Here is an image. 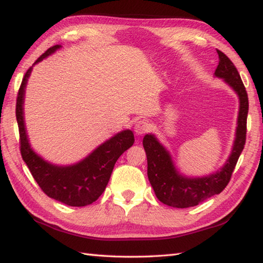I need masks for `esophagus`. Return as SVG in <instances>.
<instances>
[{
    "instance_id": "1",
    "label": "esophagus",
    "mask_w": 263,
    "mask_h": 263,
    "mask_svg": "<svg viewBox=\"0 0 263 263\" xmlns=\"http://www.w3.org/2000/svg\"><path fill=\"white\" fill-rule=\"evenodd\" d=\"M148 130H149V124L146 121L137 122V124L135 125V132L137 136L144 135V133H146Z\"/></svg>"
}]
</instances>
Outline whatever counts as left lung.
I'll list each match as a JSON object with an SVG mask.
<instances>
[{"label": "left lung", "instance_id": "8db88e82", "mask_svg": "<svg viewBox=\"0 0 263 263\" xmlns=\"http://www.w3.org/2000/svg\"><path fill=\"white\" fill-rule=\"evenodd\" d=\"M219 64L215 77L224 80L239 97V114L235 138L230 157L222 167L206 176L189 177L177 171L169 151L152 133L144 137L147 155V176L149 183L160 202L173 208H190L197 205L213 195L220 194L230 182L231 175L241 154L246 141V123L248 114V96L237 68L228 57L217 50Z\"/></svg>", "mask_w": 263, "mask_h": 263}]
</instances>
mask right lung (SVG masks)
<instances>
[{"instance_id":"right-lung-1","label":"right lung","mask_w":263,"mask_h":263,"mask_svg":"<svg viewBox=\"0 0 263 263\" xmlns=\"http://www.w3.org/2000/svg\"><path fill=\"white\" fill-rule=\"evenodd\" d=\"M61 45H54L38 58L33 66L53 54ZM32 67L25 73L16 103L20 128L21 154L33 179L48 197L69 206H86L103 194L118 158L135 142L131 130H124L101 144L81 161L73 164H54L46 161L31 147L24 121V97Z\"/></svg>"}]
</instances>
